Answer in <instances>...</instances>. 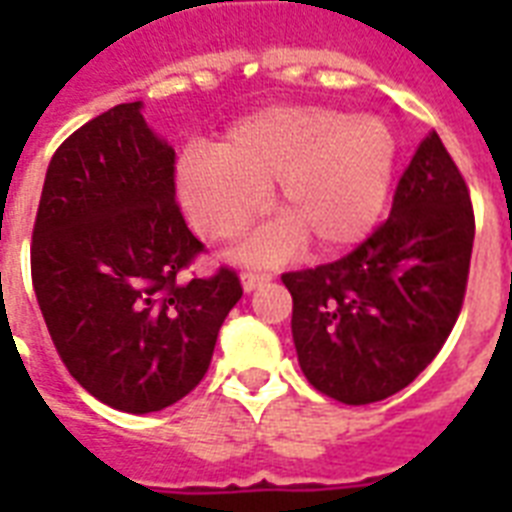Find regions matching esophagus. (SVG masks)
Returning <instances> with one entry per match:
<instances>
[{"mask_svg":"<svg viewBox=\"0 0 512 512\" xmlns=\"http://www.w3.org/2000/svg\"><path fill=\"white\" fill-rule=\"evenodd\" d=\"M273 276L271 273H260V271H244L241 273V284H244V289L247 292H255V289H260L263 284H268Z\"/></svg>","mask_w":512,"mask_h":512,"instance_id":"1","label":"esophagus"}]
</instances>
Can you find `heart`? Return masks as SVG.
I'll use <instances>...</instances> for the list:
<instances>
[{"mask_svg":"<svg viewBox=\"0 0 512 512\" xmlns=\"http://www.w3.org/2000/svg\"><path fill=\"white\" fill-rule=\"evenodd\" d=\"M396 156V135L380 116L271 106L233 124L215 151H185L177 196L204 239L228 241L260 215L263 188L276 183L273 201L284 220L257 233L244 252L276 260L303 236L319 252H340L380 220Z\"/></svg>","mask_w":512,"mask_h":512,"instance_id":"b5f03b06","label":"heart"}]
</instances>
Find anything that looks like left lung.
Listing matches in <instances>:
<instances>
[{
    "instance_id": "8db88e82",
    "label": "left lung",
    "mask_w": 512,
    "mask_h": 512,
    "mask_svg": "<svg viewBox=\"0 0 512 512\" xmlns=\"http://www.w3.org/2000/svg\"><path fill=\"white\" fill-rule=\"evenodd\" d=\"M473 236L465 177L428 132L369 239L335 263L281 276L297 361L313 388L350 406L404 390L460 316Z\"/></svg>"
}]
</instances>
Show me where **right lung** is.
Here are the masks:
<instances>
[{
  "label": "right lung",
  "mask_w": 512,
  "mask_h": 512,
  "mask_svg": "<svg viewBox=\"0 0 512 512\" xmlns=\"http://www.w3.org/2000/svg\"><path fill=\"white\" fill-rule=\"evenodd\" d=\"M204 252L175 201V151L138 103L60 143L31 236V281L58 356L87 393L148 414L207 374L217 332L241 300L236 271L180 273Z\"/></svg>",
  "instance_id": "obj_1"
}]
</instances>
